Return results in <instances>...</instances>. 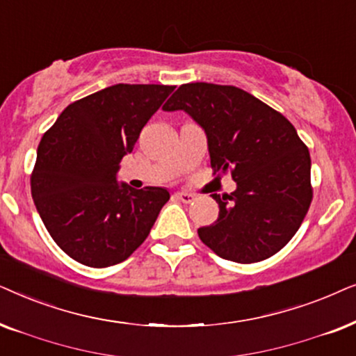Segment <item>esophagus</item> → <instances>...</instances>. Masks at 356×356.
<instances>
[{"label":"esophagus","instance_id":"34e87169","mask_svg":"<svg viewBox=\"0 0 356 356\" xmlns=\"http://www.w3.org/2000/svg\"><path fill=\"white\" fill-rule=\"evenodd\" d=\"M174 197L184 203H192L195 200V195H192V193H187V192H175Z\"/></svg>","mask_w":356,"mask_h":356}]
</instances>
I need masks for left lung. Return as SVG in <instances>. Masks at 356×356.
I'll list each match as a JSON object with an SVG mask.
<instances>
[{
	"mask_svg": "<svg viewBox=\"0 0 356 356\" xmlns=\"http://www.w3.org/2000/svg\"><path fill=\"white\" fill-rule=\"evenodd\" d=\"M164 111H186L205 130L215 174L238 184L213 193L220 213L198 238L238 264L272 257L300 229L312 202L311 156L285 115L236 86L182 84Z\"/></svg>",
	"mask_w": 356,
	"mask_h": 356,
	"instance_id": "1",
	"label": "left lung"
}]
</instances>
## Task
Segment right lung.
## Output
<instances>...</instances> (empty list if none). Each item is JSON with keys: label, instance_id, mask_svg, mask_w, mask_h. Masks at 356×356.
Masks as SVG:
<instances>
[{"label": "right lung", "instance_id": "add662e5", "mask_svg": "<svg viewBox=\"0 0 356 356\" xmlns=\"http://www.w3.org/2000/svg\"><path fill=\"white\" fill-rule=\"evenodd\" d=\"M175 86L115 84L70 104L42 136L31 192L51 239L94 268L129 259L169 192L117 182L118 164Z\"/></svg>", "mask_w": 356, "mask_h": 356}]
</instances>
